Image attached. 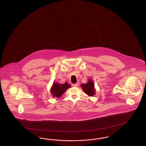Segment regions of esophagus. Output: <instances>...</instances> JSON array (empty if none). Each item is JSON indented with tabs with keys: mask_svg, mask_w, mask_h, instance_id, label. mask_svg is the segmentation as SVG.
I'll return each instance as SVG.
<instances>
[{
	"mask_svg": "<svg viewBox=\"0 0 146 146\" xmlns=\"http://www.w3.org/2000/svg\"><path fill=\"white\" fill-rule=\"evenodd\" d=\"M78 85H79L78 83H76V84H72V86L74 87H77L78 86Z\"/></svg>",
	"mask_w": 146,
	"mask_h": 146,
	"instance_id": "34e87169",
	"label": "esophagus"
}]
</instances>
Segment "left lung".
<instances>
[{
	"instance_id": "left-lung-1",
	"label": "left lung",
	"mask_w": 146,
	"mask_h": 146,
	"mask_svg": "<svg viewBox=\"0 0 146 146\" xmlns=\"http://www.w3.org/2000/svg\"><path fill=\"white\" fill-rule=\"evenodd\" d=\"M81 86L83 89L84 93L88 96H93L95 95V89L94 87V84L91 79H89L88 81L86 84H81Z\"/></svg>"
}]
</instances>
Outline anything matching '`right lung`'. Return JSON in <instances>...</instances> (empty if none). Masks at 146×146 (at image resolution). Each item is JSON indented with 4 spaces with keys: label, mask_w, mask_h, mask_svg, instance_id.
Wrapping results in <instances>:
<instances>
[{
    "label": "right lung",
    "mask_w": 146,
    "mask_h": 146,
    "mask_svg": "<svg viewBox=\"0 0 146 146\" xmlns=\"http://www.w3.org/2000/svg\"><path fill=\"white\" fill-rule=\"evenodd\" d=\"M70 85L66 82L64 84H60L57 82H54L51 88L50 92L53 97H60L62 94L67 89L70 88Z\"/></svg>",
    "instance_id": "right-lung-1"
}]
</instances>
